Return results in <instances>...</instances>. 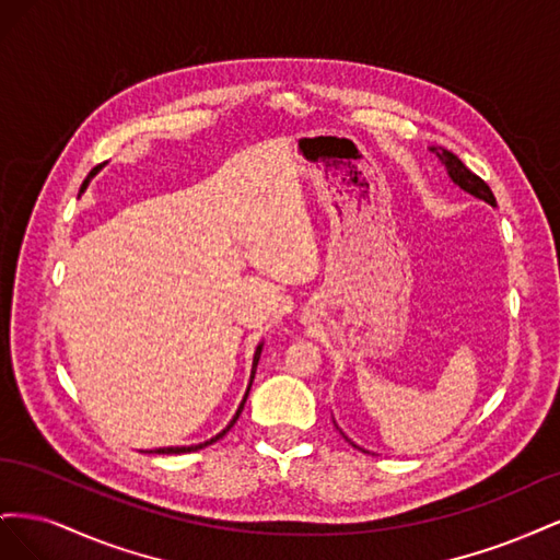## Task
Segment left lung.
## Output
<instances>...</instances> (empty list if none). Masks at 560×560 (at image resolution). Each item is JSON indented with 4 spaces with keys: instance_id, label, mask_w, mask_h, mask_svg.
<instances>
[{
    "instance_id": "8db88e82",
    "label": "left lung",
    "mask_w": 560,
    "mask_h": 560,
    "mask_svg": "<svg viewBox=\"0 0 560 560\" xmlns=\"http://www.w3.org/2000/svg\"><path fill=\"white\" fill-rule=\"evenodd\" d=\"M432 151H436L439 161H442V163L446 165L448 177H451L457 186H460L463 191L471 194L474 198L486 200L488 206H493V208L498 206L493 191H490V186H488L479 175H474V173L469 171V167L453 154V151H448V149H434V147H432Z\"/></svg>"
}]
</instances>
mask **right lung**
<instances>
[{
    "label": "right lung",
    "instance_id": "right-lung-1",
    "mask_svg": "<svg viewBox=\"0 0 560 560\" xmlns=\"http://www.w3.org/2000/svg\"><path fill=\"white\" fill-rule=\"evenodd\" d=\"M100 167H103V165H97V167H93V171H91V175L86 177V179H83V184H81V189H79V194H83V191H86V186H89V182H91V177L100 171ZM261 348H264V343H259L257 346V350H254V362H252V376H249V385H247V389H245V397H243V401H241V406H238V411H235V416H233V420L229 422V425L222 430V432H219L217 436H212V439H208V442H202V444H196V446H167V448H156L154 453H167V455H171V453H191V451H198V448H206V446H210V444H214L217 442V439H222L233 425H235V420H238V416L243 413V409H245V401H247V395H249V387H252V381H254V371H257V364H259V358H261Z\"/></svg>",
    "mask_w": 560,
    "mask_h": 560
}]
</instances>
